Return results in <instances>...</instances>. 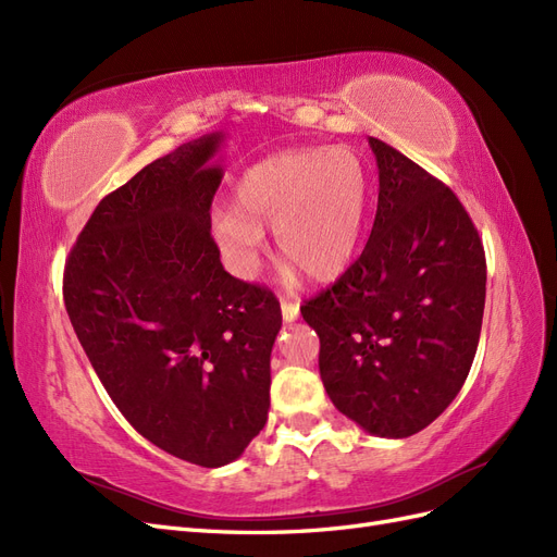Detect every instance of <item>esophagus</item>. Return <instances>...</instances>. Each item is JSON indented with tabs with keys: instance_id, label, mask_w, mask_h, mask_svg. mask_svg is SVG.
I'll return each instance as SVG.
<instances>
[{
	"instance_id": "34e87169",
	"label": "esophagus",
	"mask_w": 557,
	"mask_h": 557,
	"mask_svg": "<svg viewBox=\"0 0 557 557\" xmlns=\"http://www.w3.org/2000/svg\"><path fill=\"white\" fill-rule=\"evenodd\" d=\"M281 315L285 323H293V320L299 318V305L297 301H290V299H283L281 301Z\"/></svg>"
}]
</instances>
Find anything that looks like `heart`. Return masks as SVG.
<instances>
[{
    "label": "heart",
    "instance_id": "heart-1",
    "mask_svg": "<svg viewBox=\"0 0 557 557\" xmlns=\"http://www.w3.org/2000/svg\"><path fill=\"white\" fill-rule=\"evenodd\" d=\"M367 201V166L352 150H288L248 166L232 188V209L213 211L211 227L234 274H258L262 232L274 230L281 260L320 283L356 256Z\"/></svg>",
    "mask_w": 557,
    "mask_h": 557
}]
</instances>
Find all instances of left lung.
I'll list each match as a JSON object with an SVG mask.
<instances>
[{"label": "left lung", "instance_id": "1", "mask_svg": "<svg viewBox=\"0 0 557 557\" xmlns=\"http://www.w3.org/2000/svg\"><path fill=\"white\" fill-rule=\"evenodd\" d=\"M379 207L362 256L301 315L320 339L332 404L376 436L428 428L476 356L485 252L460 199L393 146L369 137Z\"/></svg>", "mask_w": 557, "mask_h": 557}]
</instances>
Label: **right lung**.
<instances>
[{
  "instance_id": "1",
  "label": "right lung",
  "mask_w": 557,
  "mask_h": 557,
  "mask_svg": "<svg viewBox=\"0 0 557 557\" xmlns=\"http://www.w3.org/2000/svg\"><path fill=\"white\" fill-rule=\"evenodd\" d=\"M223 134L178 146L107 195L64 267V307L109 397L150 444L237 460L267 423L272 290L230 276L211 237Z\"/></svg>"
}]
</instances>
